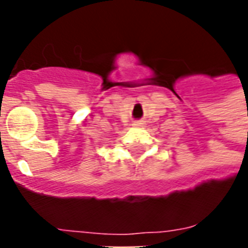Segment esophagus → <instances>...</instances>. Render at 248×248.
Instances as JSON below:
<instances>
[{
    "instance_id": "34e87169",
    "label": "esophagus",
    "mask_w": 248,
    "mask_h": 248,
    "mask_svg": "<svg viewBox=\"0 0 248 248\" xmlns=\"http://www.w3.org/2000/svg\"><path fill=\"white\" fill-rule=\"evenodd\" d=\"M143 124H145L142 121H135V122H133V127H142Z\"/></svg>"
}]
</instances>
